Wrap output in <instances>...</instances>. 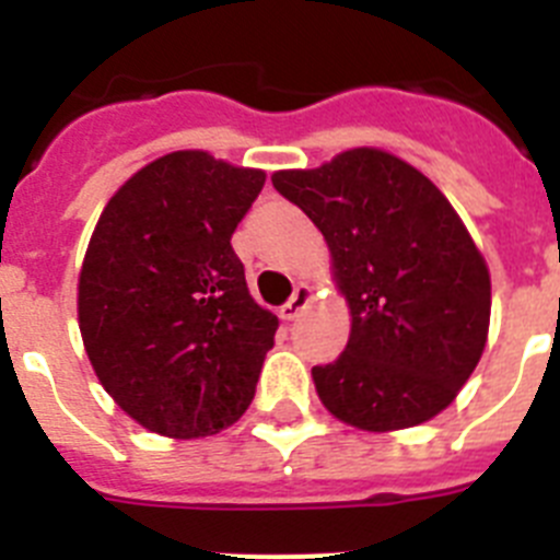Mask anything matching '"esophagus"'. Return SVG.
Returning <instances> with one entry per match:
<instances>
[{"mask_svg": "<svg viewBox=\"0 0 560 560\" xmlns=\"http://www.w3.org/2000/svg\"><path fill=\"white\" fill-rule=\"evenodd\" d=\"M311 300H314V289H311V285H296L294 294L289 296V303H285L283 308H280V319H285V323L296 319V316H300L305 308H308Z\"/></svg>", "mask_w": 560, "mask_h": 560, "instance_id": "34e87169", "label": "esophagus"}]
</instances>
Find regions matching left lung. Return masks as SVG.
Wrapping results in <instances>:
<instances>
[{
	"label": "left lung",
	"mask_w": 560,
	"mask_h": 560,
	"mask_svg": "<svg viewBox=\"0 0 560 560\" xmlns=\"http://www.w3.org/2000/svg\"><path fill=\"white\" fill-rule=\"evenodd\" d=\"M271 185L325 235L353 316L345 353L311 370L325 409L364 432L443 412L491 323V275L446 196L378 148L277 171Z\"/></svg>",
	"instance_id": "obj_1"
}]
</instances>
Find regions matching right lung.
I'll return each instance as SVG.
<instances>
[{
  "label": "right lung",
  "instance_id": "obj_1",
  "mask_svg": "<svg viewBox=\"0 0 560 560\" xmlns=\"http://www.w3.org/2000/svg\"><path fill=\"white\" fill-rule=\"evenodd\" d=\"M266 173L176 151L137 171L97 221L81 280L83 348L140 427L207 438L249 409L277 316L246 289L232 232Z\"/></svg>",
  "mask_w": 560,
  "mask_h": 560
}]
</instances>
